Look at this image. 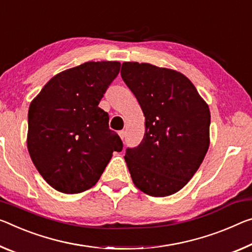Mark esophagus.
<instances>
[{
	"mask_svg": "<svg viewBox=\"0 0 252 252\" xmlns=\"http://www.w3.org/2000/svg\"><path fill=\"white\" fill-rule=\"evenodd\" d=\"M119 135H120V138H121L122 139V140H123V139H125V137H126V131H120V132H119Z\"/></svg>",
	"mask_w": 252,
	"mask_h": 252,
	"instance_id": "34e87169",
	"label": "esophagus"
}]
</instances>
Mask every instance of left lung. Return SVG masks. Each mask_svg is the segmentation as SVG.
<instances>
[{
	"mask_svg": "<svg viewBox=\"0 0 252 252\" xmlns=\"http://www.w3.org/2000/svg\"><path fill=\"white\" fill-rule=\"evenodd\" d=\"M121 76L146 118L140 145L126 150L131 178L150 196L175 194L194 176L209 149V106L176 70L123 63Z\"/></svg>",
	"mask_w": 252,
	"mask_h": 252,
	"instance_id": "8db88e82",
	"label": "left lung"
}]
</instances>
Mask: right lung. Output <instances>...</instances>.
I'll return each instance as SVG.
<instances>
[{"label": "right lung", "mask_w": 252, "mask_h": 252, "mask_svg": "<svg viewBox=\"0 0 252 252\" xmlns=\"http://www.w3.org/2000/svg\"><path fill=\"white\" fill-rule=\"evenodd\" d=\"M119 62H89L48 82L28 112V150L51 187L76 194L101 177L113 151L123 143L98 107L117 77Z\"/></svg>", "instance_id": "1"}]
</instances>
